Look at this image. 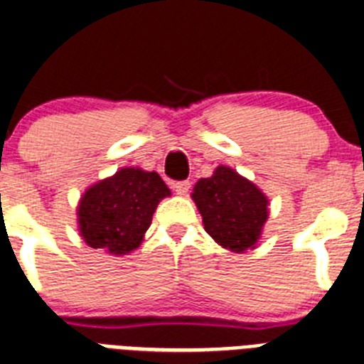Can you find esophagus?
<instances>
[{
  "label": "esophagus",
  "mask_w": 364,
  "mask_h": 364,
  "mask_svg": "<svg viewBox=\"0 0 364 364\" xmlns=\"http://www.w3.org/2000/svg\"><path fill=\"white\" fill-rule=\"evenodd\" d=\"M189 188H191V184H189L188 180H180V182H175V184H173V189H175L176 195H180V196L188 195Z\"/></svg>",
  "instance_id": "34e87169"
}]
</instances>
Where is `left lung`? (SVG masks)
I'll return each instance as SVG.
<instances>
[{"label": "left lung", "instance_id": "left-lung-1", "mask_svg": "<svg viewBox=\"0 0 364 364\" xmlns=\"http://www.w3.org/2000/svg\"><path fill=\"white\" fill-rule=\"evenodd\" d=\"M193 200L216 243L232 252L255 247L269 216V200L252 182L220 166L213 176L196 182Z\"/></svg>", "mask_w": 364, "mask_h": 364}]
</instances>
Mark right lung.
Returning <instances> with one entry per match:
<instances>
[{"label": "right lung", "mask_w": 364, "mask_h": 364, "mask_svg": "<svg viewBox=\"0 0 364 364\" xmlns=\"http://www.w3.org/2000/svg\"><path fill=\"white\" fill-rule=\"evenodd\" d=\"M171 195L159 173L124 168L92 186L79 202V231L93 249L126 255L141 245L153 213Z\"/></svg>", "instance_id": "right-lung-1"}]
</instances>
